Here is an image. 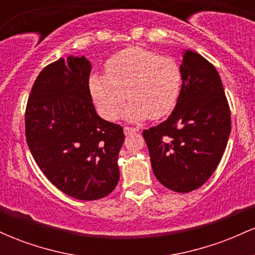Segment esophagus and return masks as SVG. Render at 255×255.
<instances>
[{
    "mask_svg": "<svg viewBox=\"0 0 255 255\" xmlns=\"http://www.w3.org/2000/svg\"><path fill=\"white\" fill-rule=\"evenodd\" d=\"M124 131L126 135H129V134H133V133H136V131H139L137 128H131V127H125L124 128Z\"/></svg>",
    "mask_w": 255,
    "mask_h": 255,
    "instance_id": "esophagus-1",
    "label": "esophagus"
}]
</instances>
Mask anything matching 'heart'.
<instances>
[{"instance_id":"obj_1","label":"heart","mask_w":255,"mask_h":255,"mask_svg":"<svg viewBox=\"0 0 255 255\" xmlns=\"http://www.w3.org/2000/svg\"><path fill=\"white\" fill-rule=\"evenodd\" d=\"M107 73H91L87 85L99 114L118 119L126 98L124 116L130 122L160 119L174 109L180 96L182 74L170 57L142 48L126 49L105 63Z\"/></svg>"}]
</instances>
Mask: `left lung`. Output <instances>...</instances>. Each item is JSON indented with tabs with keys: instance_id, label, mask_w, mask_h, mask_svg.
<instances>
[{
	"instance_id": "left-lung-1",
	"label": "left lung",
	"mask_w": 255,
	"mask_h": 255,
	"mask_svg": "<svg viewBox=\"0 0 255 255\" xmlns=\"http://www.w3.org/2000/svg\"><path fill=\"white\" fill-rule=\"evenodd\" d=\"M176 107L164 122L142 131L154 176L166 188L188 193L211 177L227 147L230 110L217 69L183 50Z\"/></svg>"
}]
</instances>
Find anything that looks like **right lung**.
Instances as JSON below:
<instances>
[{
	"label": "right lung",
	"mask_w": 255,
	"mask_h": 255,
	"mask_svg": "<svg viewBox=\"0 0 255 255\" xmlns=\"http://www.w3.org/2000/svg\"><path fill=\"white\" fill-rule=\"evenodd\" d=\"M85 56L60 58L39 73L25 114L26 140L48 180L79 200H97L118 186L121 126L96 113Z\"/></svg>",
	"instance_id": "obj_1"
}]
</instances>
